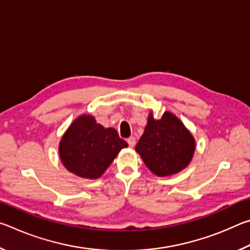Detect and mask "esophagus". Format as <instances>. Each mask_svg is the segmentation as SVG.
Returning a JSON list of instances; mask_svg holds the SVG:
<instances>
[{
	"mask_svg": "<svg viewBox=\"0 0 250 250\" xmlns=\"http://www.w3.org/2000/svg\"><path fill=\"white\" fill-rule=\"evenodd\" d=\"M126 142H128V145L131 146V147H133L134 146H135V138L134 137H130L128 140H126Z\"/></svg>",
	"mask_w": 250,
	"mask_h": 250,
	"instance_id": "obj_1",
	"label": "esophagus"
}]
</instances>
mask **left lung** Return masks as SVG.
I'll return each instance as SVG.
<instances>
[{"label":"left lung","mask_w":250,"mask_h":250,"mask_svg":"<svg viewBox=\"0 0 250 250\" xmlns=\"http://www.w3.org/2000/svg\"><path fill=\"white\" fill-rule=\"evenodd\" d=\"M135 151L156 176H171L183 171L195 152V139L179 118L166 111L161 119L150 112L145 132Z\"/></svg>","instance_id":"left-lung-1"}]
</instances>
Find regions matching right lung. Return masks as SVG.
Instances as JSON below:
<instances>
[{"label": "right lung", "instance_id": "1", "mask_svg": "<svg viewBox=\"0 0 250 250\" xmlns=\"http://www.w3.org/2000/svg\"><path fill=\"white\" fill-rule=\"evenodd\" d=\"M128 143L117 130L97 124L95 117L82 115L74 120L59 142V158L67 170L83 179L96 180L104 174Z\"/></svg>", "mask_w": 250, "mask_h": 250}]
</instances>
